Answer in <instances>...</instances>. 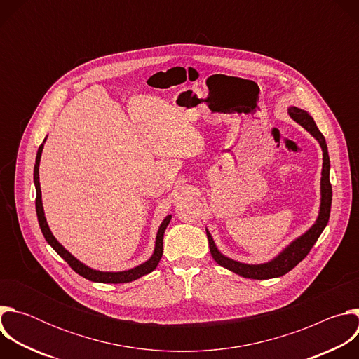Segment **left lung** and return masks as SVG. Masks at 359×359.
Listing matches in <instances>:
<instances>
[{"label": "left lung", "instance_id": "1", "mask_svg": "<svg viewBox=\"0 0 359 359\" xmlns=\"http://www.w3.org/2000/svg\"><path fill=\"white\" fill-rule=\"evenodd\" d=\"M290 116L299 123L306 132H310L320 143L323 149V172H321V206H320V215L317 222L313 224V227L305 231L301 237L295 238L290 245H287L277 257H274L271 262L264 263V264H244L236 260H231L226 255H223L206 229L208 240H209V247L212 257L217 264L222 267L244 277V278H252V280H267V278H276L287 274L290 270H292L299 262H302L306 254L310 252L318 237L321 236L323 230L325 229L328 220H330V213H331V201H332V186L330 183V156H328V147L325 137L317 128L314 119L309 115V112H305L299 108L291 107L288 108Z\"/></svg>", "mask_w": 359, "mask_h": 359}]
</instances>
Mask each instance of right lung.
<instances>
[{"mask_svg": "<svg viewBox=\"0 0 359 359\" xmlns=\"http://www.w3.org/2000/svg\"><path fill=\"white\" fill-rule=\"evenodd\" d=\"M45 142V140H43ZM42 149H43V143L38 147L36 151V159H35V166H34V183H35V190H36V198H35V209H36V216H38V223L41 227V231L45 237V240L48 241V244L53 247L61 257L69 264V267L78 273L79 276H82L83 278L89 280V281H95V283H109V284H121V283H130L135 281L137 278H140L142 276H146L149 273H151L155 270L162 259V254H163V234L165 230L168 227V224L172 220V216H166L165 220L162 222L158 236H156V244H155V251H153L151 257L144 262L143 264L126 270V271H118V273H108V271H97L93 270L88 266H85L83 263H81L79 260H76L74 255L65 250V247L62 244H60V241L53 236L50 233L45 215H43V208H42V198H41V187H39V161H41V155H42Z\"/></svg>", "mask_w": 359, "mask_h": 359, "instance_id": "add662e5", "label": "right lung"}]
</instances>
